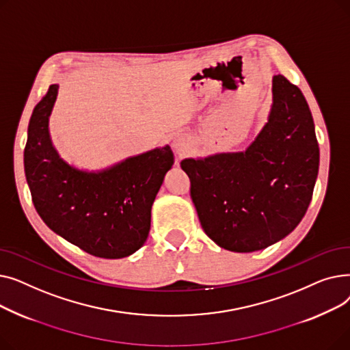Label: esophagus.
I'll return each instance as SVG.
<instances>
[{
  "mask_svg": "<svg viewBox=\"0 0 350 350\" xmlns=\"http://www.w3.org/2000/svg\"><path fill=\"white\" fill-rule=\"evenodd\" d=\"M172 146H173L174 152L177 153V156L181 159L183 156H186L191 150V146L193 144H191V140L189 137H186V136H176L173 139Z\"/></svg>",
  "mask_w": 350,
  "mask_h": 350,
  "instance_id": "1",
  "label": "esophagus"
}]
</instances>
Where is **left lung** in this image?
Listing matches in <instances>:
<instances>
[{
    "instance_id": "obj_1",
    "label": "left lung",
    "mask_w": 350,
    "mask_h": 350,
    "mask_svg": "<svg viewBox=\"0 0 350 350\" xmlns=\"http://www.w3.org/2000/svg\"><path fill=\"white\" fill-rule=\"evenodd\" d=\"M191 200L211 240L232 252L281 241L301 223L319 170L315 124L298 86L272 78L265 124L241 152L181 160Z\"/></svg>"
}]
</instances>
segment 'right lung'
I'll list each match as a JSON object with an SVG mask.
<instances>
[{"label": "right lung", "mask_w": 350, "mask_h": 350, "mask_svg": "<svg viewBox=\"0 0 350 350\" xmlns=\"http://www.w3.org/2000/svg\"><path fill=\"white\" fill-rule=\"evenodd\" d=\"M58 89L57 83L49 86L28 124L24 169L33 206L70 244L99 258H124L149 237L152 206L174 154L165 144L99 170L68 163L49 132Z\"/></svg>", "instance_id": "add662e5"}]
</instances>
